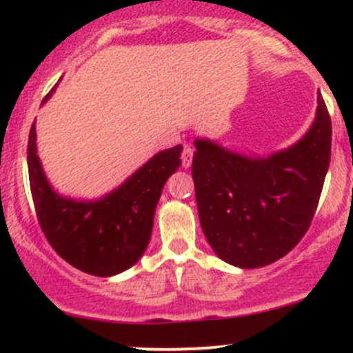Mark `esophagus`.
<instances>
[{"label":"esophagus","mask_w":353,"mask_h":353,"mask_svg":"<svg viewBox=\"0 0 353 353\" xmlns=\"http://www.w3.org/2000/svg\"><path fill=\"white\" fill-rule=\"evenodd\" d=\"M192 156H194V149L190 145H184V151H182V168L189 169L190 164H192Z\"/></svg>","instance_id":"1"}]
</instances>
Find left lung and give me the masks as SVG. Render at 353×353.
<instances>
[{"mask_svg":"<svg viewBox=\"0 0 353 353\" xmlns=\"http://www.w3.org/2000/svg\"><path fill=\"white\" fill-rule=\"evenodd\" d=\"M192 159L201 228L212 250L241 269L279 261L301 242L330 164L332 123L322 96L309 131L269 156H245L205 137Z\"/></svg>","mask_w":353,"mask_h":353,"instance_id":"obj_1","label":"left lung"}]
</instances>
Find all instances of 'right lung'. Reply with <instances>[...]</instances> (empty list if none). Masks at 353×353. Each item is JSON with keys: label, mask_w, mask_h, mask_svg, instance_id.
<instances>
[{"label": "right lung", "mask_w": 353, "mask_h": 353, "mask_svg": "<svg viewBox=\"0 0 353 353\" xmlns=\"http://www.w3.org/2000/svg\"><path fill=\"white\" fill-rule=\"evenodd\" d=\"M52 92L54 88L43 104ZM181 152L182 145L177 144L154 154L99 199H74L54 190L44 174L33 123L28 172L38 221L52 249L68 264L98 277H112L134 265L151 241L156 205L165 181L179 169Z\"/></svg>", "instance_id": "1"}]
</instances>
